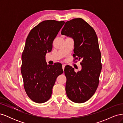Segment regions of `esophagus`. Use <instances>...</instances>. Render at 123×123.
Masks as SVG:
<instances>
[{"label": "esophagus", "instance_id": "esophagus-1", "mask_svg": "<svg viewBox=\"0 0 123 123\" xmlns=\"http://www.w3.org/2000/svg\"><path fill=\"white\" fill-rule=\"evenodd\" d=\"M65 65H62V69H63V70H64V69H65Z\"/></svg>", "mask_w": 123, "mask_h": 123}]
</instances>
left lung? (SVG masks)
<instances>
[{"mask_svg": "<svg viewBox=\"0 0 123 123\" xmlns=\"http://www.w3.org/2000/svg\"><path fill=\"white\" fill-rule=\"evenodd\" d=\"M61 34L73 39V56L81 61V70L77 73L72 67H65L67 95L74 102L83 103L93 95L99 84L102 63L98 37L93 28L80 18L67 21Z\"/></svg>", "mask_w": 123, "mask_h": 123, "instance_id": "obj_1", "label": "left lung"}]
</instances>
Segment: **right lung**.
<instances>
[{
  "mask_svg": "<svg viewBox=\"0 0 123 123\" xmlns=\"http://www.w3.org/2000/svg\"><path fill=\"white\" fill-rule=\"evenodd\" d=\"M65 21L41 22L30 32L21 56V72L26 93L33 102L43 103L51 98L56 78L63 73L62 65H48L46 54Z\"/></svg>",
  "mask_w": 123,
  "mask_h": 123,
  "instance_id": "add662e5",
  "label": "right lung"
}]
</instances>
